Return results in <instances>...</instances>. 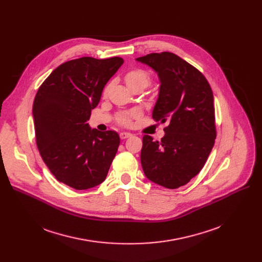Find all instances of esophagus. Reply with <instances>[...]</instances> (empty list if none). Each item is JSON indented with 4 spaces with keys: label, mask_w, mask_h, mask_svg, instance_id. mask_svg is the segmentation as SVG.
<instances>
[{
    "label": "esophagus",
    "mask_w": 262,
    "mask_h": 262,
    "mask_svg": "<svg viewBox=\"0 0 262 262\" xmlns=\"http://www.w3.org/2000/svg\"><path fill=\"white\" fill-rule=\"evenodd\" d=\"M130 136H132V134H130V133H128V132H121V133H120V138H121V139H126V138H129Z\"/></svg>",
    "instance_id": "34e87169"
}]
</instances>
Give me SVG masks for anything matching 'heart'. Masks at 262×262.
Returning <instances> with one entry per match:
<instances>
[{"instance_id":"obj_1","label":"heart","mask_w":262,"mask_h":262,"mask_svg":"<svg viewBox=\"0 0 262 262\" xmlns=\"http://www.w3.org/2000/svg\"><path fill=\"white\" fill-rule=\"evenodd\" d=\"M124 79H125L126 85L129 89L138 88L142 90L149 84L150 80H152V77H150V73L147 70H145V69L133 68L125 73V75H124ZM106 90H107V87L105 88L104 92H106ZM133 116H134L133 113H122L118 115L117 121L120 124H122V125H129Z\"/></svg>"}]
</instances>
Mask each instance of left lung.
<instances>
[{
    "mask_svg": "<svg viewBox=\"0 0 262 262\" xmlns=\"http://www.w3.org/2000/svg\"><path fill=\"white\" fill-rule=\"evenodd\" d=\"M137 60L158 73L161 85L153 119L168 122L161 141L143 136L142 169L150 182L177 189L200 173L213 147V93L202 72L171 52L150 53Z\"/></svg>",
    "mask_w": 262,
    "mask_h": 262,
    "instance_id": "8db88e82",
    "label": "left lung"
}]
</instances>
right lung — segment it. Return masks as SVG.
I'll list each match as a JSON object with an SVG mask.
<instances>
[{
	"mask_svg": "<svg viewBox=\"0 0 262 262\" xmlns=\"http://www.w3.org/2000/svg\"><path fill=\"white\" fill-rule=\"evenodd\" d=\"M121 57H81L61 63L39 87L33 105L36 143L56 180L76 190L105 181L120 144L115 130L86 123Z\"/></svg>",
	"mask_w": 262,
	"mask_h": 262,
	"instance_id": "obj_1",
	"label": "right lung"
}]
</instances>
